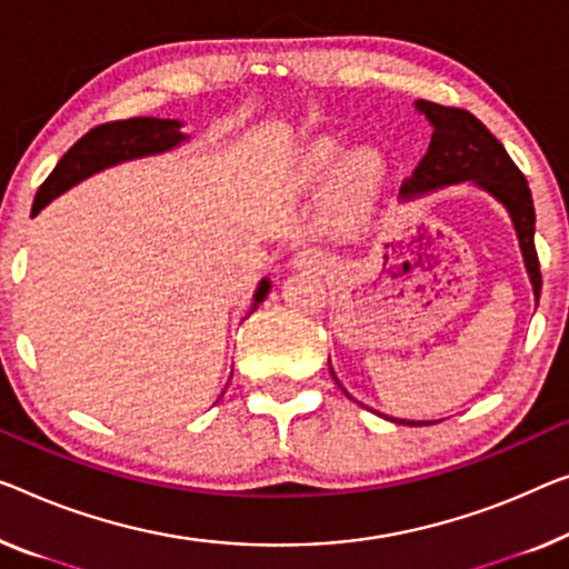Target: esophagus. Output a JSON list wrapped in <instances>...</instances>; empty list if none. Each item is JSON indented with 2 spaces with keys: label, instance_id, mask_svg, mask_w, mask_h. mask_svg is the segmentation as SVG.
Wrapping results in <instances>:
<instances>
[{
  "label": "esophagus",
  "instance_id": "obj_1",
  "mask_svg": "<svg viewBox=\"0 0 569 569\" xmlns=\"http://www.w3.org/2000/svg\"><path fill=\"white\" fill-rule=\"evenodd\" d=\"M291 266H293V268H311V270L325 268V266H321L319 256H313V252H299V256H296V258L291 260Z\"/></svg>",
  "mask_w": 569,
  "mask_h": 569
}]
</instances>
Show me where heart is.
Here are the masks:
<instances>
[{"label": "heart", "instance_id": "obj_1", "mask_svg": "<svg viewBox=\"0 0 569 569\" xmlns=\"http://www.w3.org/2000/svg\"><path fill=\"white\" fill-rule=\"evenodd\" d=\"M345 150V142L337 134H321L311 140L301 152V173L303 178H319L321 173L332 171V166L339 160ZM386 163L383 156L372 148H360L345 158L339 168V193L345 199H362L376 189L383 178Z\"/></svg>", "mask_w": 569, "mask_h": 569}]
</instances>
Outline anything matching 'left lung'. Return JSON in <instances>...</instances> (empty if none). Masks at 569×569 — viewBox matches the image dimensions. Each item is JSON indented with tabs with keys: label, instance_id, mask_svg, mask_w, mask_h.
<instances>
[{
	"label": "left lung",
	"instance_id": "1",
	"mask_svg": "<svg viewBox=\"0 0 569 569\" xmlns=\"http://www.w3.org/2000/svg\"><path fill=\"white\" fill-rule=\"evenodd\" d=\"M417 109L421 114H427V120L435 127V132H431L427 156L419 160L417 171H413L409 181L403 183L401 191L406 197H417V193L442 189V186L472 181L478 183L480 189H486L490 197H496L508 209V214H511L516 234H519L523 262H527L529 281L533 286V299L539 301L541 273L537 248H533V224H537V214H533V201L527 178H523V173L516 168L513 160L508 158L501 142H498L493 134H490L488 127L482 124L478 117L470 114L468 109L435 104V101L427 99H419Z\"/></svg>",
	"mask_w": 569,
	"mask_h": 569
}]
</instances>
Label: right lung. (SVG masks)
Returning a JSON list of instances; mask_svg holds the SVG:
<instances>
[{
  "label": "right lung",
  "instance_id": "right-lung-1",
  "mask_svg": "<svg viewBox=\"0 0 569 569\" xmlns=\"http://www.w3.org/2000/svg\"><path fill=\"white\" fill-rule=\"evenodd\" d=\"M186 134L181 132V122L178 120H158V117H132V120H117L99 124L94 130H89L79 142H73L68 148L66 156L58 160L46 181L36 193L32 201V217L46 207V203L61 197L63 191L71 189L83 178L104 171L109 166L124 163V160L142 158V156H156V152H166L176 148L178 142H183ZM270 291L268 278L260 281L256 291V303L266 299Z\"/></svg>",
  "mask_w": 569,
  "mask_h": 569
}]
</instances>
